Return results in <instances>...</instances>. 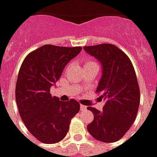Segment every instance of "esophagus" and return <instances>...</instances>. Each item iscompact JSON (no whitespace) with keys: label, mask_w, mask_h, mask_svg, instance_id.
<instances>
[{"label":"esophagus","mask_w":157,"mask_h":157,"mask_svg":"<svg viewBox=\"0 0 157 157\" xmlns=\"http://www.w3.org/2000/svg\"><path fill=\"white\" fill-rule=\"evenodd\" d=\"M80 107H81V108H80V109H81V110H85V109H86V107L85 105H82V104H81V105H80Z\"/></svg>","instance_id":"1"}]
</instances>
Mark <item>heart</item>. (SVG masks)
I'll use <instances>...</instances> for the list:
<instances>
[{"instance_id": "obj_1", "label": "heart", "mask_w": 157, "mask_h": 157, "mask_svg": "<svg viewBox=\"0 0 157 157\" xmlns=\"http://www.w3.org/2000/svg\"><path fill=\"white\" fill-rule=\"evenodd\" d=\"M94 64H96L95 62L92 61V60H86V61L85 62V66H87V65H94ZM97 65V64H96Z\"/></svg>"}]
</instances>
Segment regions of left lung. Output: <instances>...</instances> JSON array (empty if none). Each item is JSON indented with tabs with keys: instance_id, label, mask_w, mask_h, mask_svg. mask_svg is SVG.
I'll return each mask as SVG.
<instances>
[{
	"instance_id": "obj_1",
	"label": "left lung",
	"mask_w": 157,
	"mask_h": 157,
	"mask_svg": "<svg viewBox=\"0 0 157 157\" xmlns=\"http://www.w3.org/2000/svg\"><path fill=\"white\" fill-rule=\"evenodd\" d=\"M84 49L102 65V76L96 92L105 100L102 112L92 107L94 115L87 125L93 138L113 143L127 133L135 120L140 106V87L132 62L124 52L111 44L85 46Z\"/></svg>"
}]
</instances>
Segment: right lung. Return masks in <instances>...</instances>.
<instances>
[{"mask_svg":"<svg viewBox=\"0 0 157 157\" xmlns=\"http://www.w3.org/2000/svg\"><path fill=\"white\" fill-rule=\"evenodd\" d=\"M82 48L45 44L30 52L20 67L15 91L19 114L26 128L42 143L62 140L80 110L75 99L62 102L52 97L50 87Z\"/></svg>","mask_w":157,"mask_h":157,"instance_id":"add662e5","label":"right lung"}]
</instances>
